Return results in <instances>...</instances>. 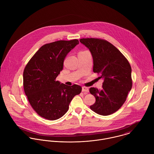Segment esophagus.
Returning a JSON list of instances; mask_svg holds the SVG:
<instances>
[{"instance_id":"34e87169","label":"esophagus","mask_w":154,"mask_h":154,"mask_svg":"<svg viewBox=\"0 0 154 154\" xmlns=\"http://www.w3.org/2000/svg\"><path fill=\"white\" fill-rule=\"evenodd\" d=\"M82 92H89V89L87 87L83 86L82 87Z\"/></svg>"}]
</instances>
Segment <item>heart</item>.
<instances>
[{
	"instance_id": "b5f03b06",
	"label": "heart",
	"mask_w": 154,
	"mask_h": 154,
	"mask_svg": "<svg viewBox=\"0 0 154 154\" xmlns=\"http://www.w3.org/2000/svg\"><path fill=\"white\" fill-rule=\"evenodd\" d=\"M82 52H83V51H82Z\"/></svg>"
}]
</instances>
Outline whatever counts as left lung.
Wrapping results in <instances>:
<instances>
[{"label":"left lung","instance_id":"left-lung-1","mask_svg":"<svg viewBox=\"0 0 154 154\" xmlns=\"http://www.w3.org/2000/svg\"><path fill=\"white\" fill-rule=\"evenodd\" d=\"M80 42L92 54L93 72L104 80L101 90L90 88V93L96 98L90 108L99 115H111L122 106L132 88L130 63L116 46L106 40L83 38Z\"/></svg>","mask_w":154,"mask_h":154}]
</instances>
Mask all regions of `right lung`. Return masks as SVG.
Listing matches in <instances>:
<instances>
[{
	"instance_id": "right-lung-1",
	"label": "right lung",
	"mask_w": 154,
	"mask_h": 154,
	"mask_svg": "<svg viewBox=\"0 0 154 154\" xmlns=\"http://www.w3.org/2000/svg\"><path fill=\"white\" fill-rule=\"evenodd\" d=\"M79 43L77 39L58 40L43 45L26 65L23 86L32 109L40 117L55 120L68 110L73 97L82 88L61 84L56 78L63 69L64 60Z\"/></svg>"
}]
</instances>
